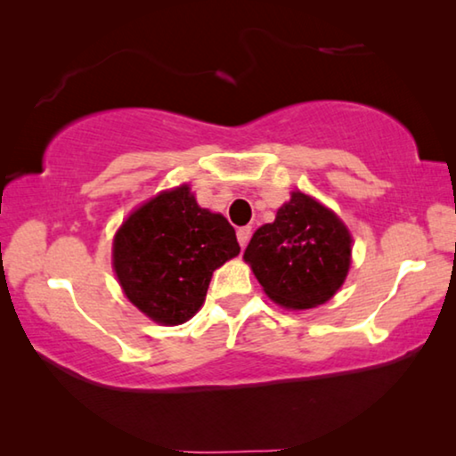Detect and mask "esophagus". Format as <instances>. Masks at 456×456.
<instances>
[{"instance_id": "34e87169", "label": "esophagus", "mask_w": 456, "mask_h": 456, "mask_svg": "<svg viewBox=\"0 0 456 456\" xmlns=\"http://www.w3.org/2000/svg\"><path fill=\"white\" fill-rule=\"evenodd\" d=\"M249 237H251V227H240V229H237V241H240L241 248L248 246Z\"/></svg>"}]
</instances>
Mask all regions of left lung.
<instances>
[{
    "instance_id": "1",
    "label": "left lung",
    "mask_w": 456,
    "mask_h": 456,
    "mask_svg": "<svg viewBox=\"0 0 456 456\" xmlns=\"http://www.w3.org/2000/svg\"><path fill=\"white\" fill-rule=\"evenodd\" d=\"M350 233L330 208L293 192L246 248V262L272 301L289 309L323 305L350 268Z\"/></svg>"
}]
</instances>
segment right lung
<instances>
[{
  "label": "right lung",
  "instance_id": "obj_1",
  "mask_svg": "<svg viewBox=\"0 0 456 456\" xmlns=\"http://www.w3.org/2000/svg\"><path fill=\"white\" fill-rule=\"evenodd\" d=\"M240 254L223 215L196 205L188 186L161 192L128 216L114 237V270L133 305L163 325L188 322L210 276Z\"/></svg>",
  "mask_w": 456,
  "mask_h": 456
}]
</instances>
